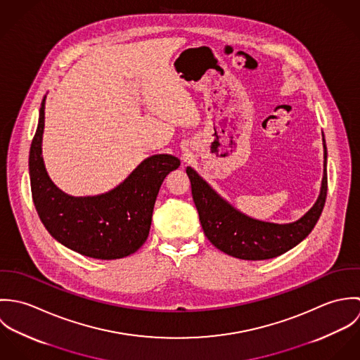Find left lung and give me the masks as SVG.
Listing matches in <instances>:
<instances>
[{"label": "left lung", "mask_w": 360, "mask_h": 360, "mask_svg": "<svg viewBox=\"0 0 360 360\" xmlns=\"http://www.w3.org/2000/svg\"><path fill=\"white\" fill-rule=\"evenodd\" d=\"M326 165L327 148L324 141V174L320 195L304 217L288 224L260 221L243 214L221 200L194 169L187 167L186 172L207 240L230 257L264 260L280 257L298 245L316 226L327 198Z\"/></svg>", "instance_id": "1"}]
</instances>
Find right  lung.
Returning a JSON list of instances; mask_svg holds the SVG:
<instances>
[{
    "label": "right lung",
    "instance_id": "obj_1",
    "mask_svg": "<svg viewBox=\"0 0 360 360\" xmlns=\"http://www.w3.org/2000/svg\"><path fill=\"white\" fill-rule=\"evenodd\" d=\"M46 97L29 155L32 197L52 237L65 247L96 259L134 254L147 240L160 184L180 166L173 155H154L115 190L97 197L75 198L55 187L41 156Z\"/></svg>",
    "mask_w": 360,
    "mask_h": 360
}]
</instances>
